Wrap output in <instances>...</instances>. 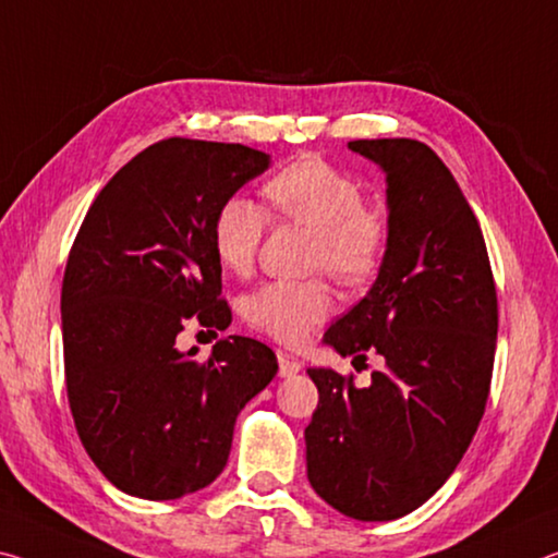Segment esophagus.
Wrapping results in <instances>:
<instances>
[{
    "label": "esophagus",
    "mask_w": 558,
    "mask_h": 558,
    "mask_svg": "<svg viewBox=\"0 0 558 558\" xmlns=\"http://www.w3.org/2000/svg\"><path fill=\"white\" fill-rule=\"evenodd\" d=\"M277 359H279V376L281 378H291V376H296V373L301 371V361L294 359V355L279 351Z\"/></svg>",
    "instance_id": "obj_1"
}]
</instances>
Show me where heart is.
Segmentation results:
<instances>
[{"instance_id": "heart-1", "label": "heart", "mask_w": 558, "mask_h": 558, "mask_svg": "<svg viewBox=\"0 0 558 558\" xmlns=\"http://www.w3.org/2000/svg\"><path fill=\"white\" fill-rule=\"evenodd\" d=\"M264 197L281 217L314 230L308 269H326L345 287H363L386 259L390 230L378 209L365 205L361 182L324 158H299L264 185ZM267 215L242 195L225 197L213 217V252L227 271L254 267ZM336 312L331 287L324 279H277L254 289L242 316L257 331L284 345L306 343L316 326Z\"/></svg>"}]
</instances>
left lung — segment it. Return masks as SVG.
<instances>
[{"instance_id": "left-lung-1", "label": "left lung", "mask_w": 558, "mask_h": 558, "mask_svg": "<svg viewBox=\"0 0 558 558\" xmlns=\"http://www.w3.org/2000/svg\"><path fill=\"white\" fill-rule=\"evenodd\" d=\"M388 182V250L378 279L324 341L383 355L368 388L308 368L318 405L306 427L316 495L361 522L425 505L468 452L489 398L497 289L485 236L452 172L410 138L353 141Z\"/></svg>"}]
</instances>
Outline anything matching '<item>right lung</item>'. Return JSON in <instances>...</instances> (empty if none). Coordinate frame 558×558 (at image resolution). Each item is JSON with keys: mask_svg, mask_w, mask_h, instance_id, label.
<instances>
[{"mask_svg": "<svg viewBox=\"0 0 558 558\" xmlns=\"http://www.w3.org/2000/svg\"><path fill=\"white\" fill-rule=\"evenodd\" d=\"M267 168L240 143L158 141L108 180L73 240L66 396L88 458L125 495L178 499L215 482L236 415L277 376L274 351L246 336L219 339L207 361L175 345L187 324L230 326L209 230L219 203Z\"/></svg>", "mask_w": 558, "mask_h": 558, "instance_id": "obj_1", "label": "right lung"}]
</instances>
